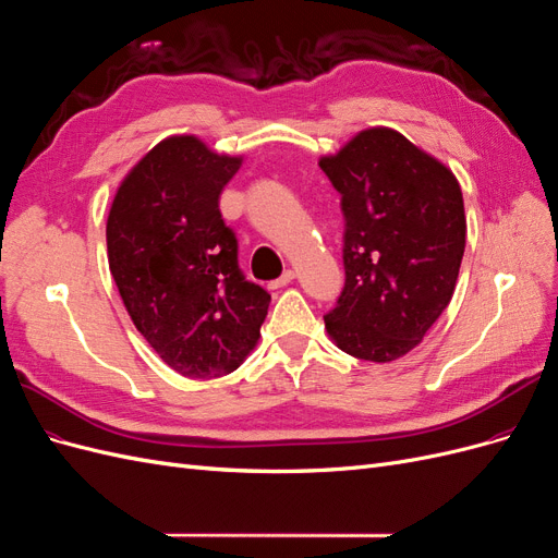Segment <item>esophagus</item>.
<instances>
[{
  "instance_id": "34e87169",
  "label": "esophagus",
  "mask_w": 558,
  "mask_h": 558,
  "mask_svg": "<svg viewBox=\"0 0 558 558\" xmlns=\"http://www.w3.org/2000/svg\"><path fill=\"white\" fill-rule=\"evenodd\" d=\"M294 278H296V274H294L292 268H290V271H284L278 280H274V282L268 284V287H271V290H280V287H287V284H290Z\"/></svg>"
}]
</instances>
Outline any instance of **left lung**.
I'll list each match as a JSON object with an SVG mask.
<instances>
[{
	"label": "left lung",
	"mask_w": 558,
	"mask_h": 558,
	"mask_svg": "<svg viewBox=\"0 0 558 558\" xmlns=\"http://www.w3.org/2000/svg\"><path fill=\"white\" fill-rule=\"evenodd\" d=\"M319 167L345 218V287L325 317L329 338L364 362H397L452 301L465 247L461 185L389 128L362 130Z\"/></svg>",
	"instance_id": "left-lung-1"
}]
</instances>
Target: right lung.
<instances>
[{"instance_id":"obj_1","label":"right lung","mask_w":558,"mask_h":558,"mask_svg":"<svg viewBox=\"0 0 558 558\" xmlns=\"http://www.w3.org/2000/svg\"><path fill=\"white\" fill-rule=\"evenodd\" d=\"M243 165L194 134L159 141L113 196L106 220L111 276L134 327L185 377H220L253 352L271 294L247 282L220 213Z\"/></svg>"}]
</instances>
